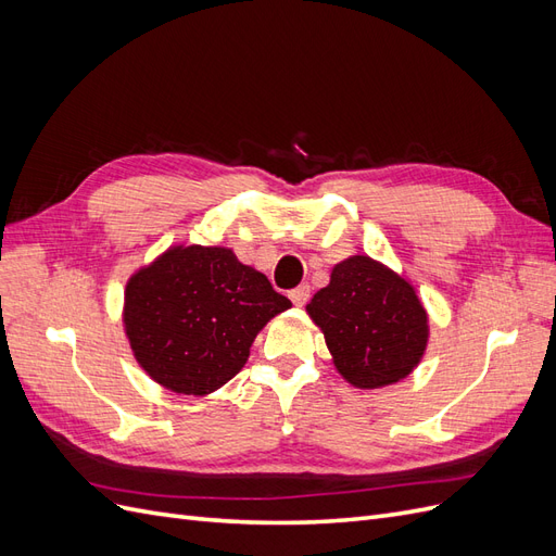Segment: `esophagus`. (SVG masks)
<instances>
[{
  "instance_id": "1",
  "label": "esophagus",
  "mask_w": 556,
  "mask_h": 556,
  "mask_svg": "<svg viewBox=\"0 0 556 556\" xmlns=\"http://www.w3.org/2000/svg\"><path fill=\"white\" fill-rule=\"evenodd\" d=\"M308 296H311V285L308 282L306 285H299V288H294L290 292V299H292L294 306H304L306 301H308Z\"/></svg>"
}]
</instances>
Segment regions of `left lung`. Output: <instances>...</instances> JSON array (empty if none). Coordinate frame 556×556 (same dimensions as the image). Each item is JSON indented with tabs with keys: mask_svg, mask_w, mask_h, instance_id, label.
Returning a JSON list of instances; mask_svg holds the SVG:
<instances>
[{
	"mask_svg": "<svg viewBox=\"0 0 556 556\" xmlns=\"http://www.w3.org/2000/svg\"><path fill=\"white\" fill-rule=\"evenodd\" d=\"M306 311L339 374L359 390L399 382L425 355L427 311L413 285L366 255L336 264Z\"/></svg>",
	"mask_w": 556,
	"mask_h": 556,
	"instance_id": "obj_1",
	"label": "left lung"
}]
</instances>
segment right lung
Listing matches in <instances>:
<instances>
[{
    "instance_id": "add662e5",
    "label": "right lung",
    "mask_w": 556,
    "mask_h": 556,
    "mask_svg": "<svg viewBox=\"0 0 556 556\" xmlns=\"http://www.w3.org/2000/svg\"><path fill=\"white\" fill-rule=\"evenodd\" d=\"M290 306L231 250L176 245L129 278L125 331L150 378L204 396L241 371L260 329Z\"/></svg>"
}]
</instances>
